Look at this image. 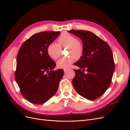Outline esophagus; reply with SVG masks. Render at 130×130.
<instances>
[{
	"label": "esophagus",
	"mask_w": 130,
	"mask_h": 130,
	"mask_svg": "<svg viewBox=\"0 0 130 130\" xmlns=\"http://www.w3.org/2000/svg\"><path fill=\"white\" fill-rule=\"evenodd\" d=\"M68 69H64V73H67L68 72Z\"/></svg>",
	"instance_id": "1"
}]
</instances>
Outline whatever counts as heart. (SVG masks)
<instances>
[{"label": "heart", "mask_w": 130, "mask_h": 130, "mask_svg": "<svg viewBox=\"0 0 130 130\" xmlns=\"http://www.w3.org/2000/svg\"><path fill=\"white\" fill-rule=\"evenodd\" d=\"M58 44L52 43L47 48V53L48 56L53 60H57L60 56L61 48L68 47V54L67 57L60 59L56 62V66L59 69H68L71 67L75 57L80 58L84 52L83 45L78 41V39L72 35L64 32L59 37L57 40Z\"/></svg>", "instance_id": "b5f03b06"}]
</instances>
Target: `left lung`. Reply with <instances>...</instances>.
Wrapping results in <instances>:
<instances>
[{
	"mask_svg": "<svg viewBox=\"0 0 130 130\" xmlns=\"http://www.w3.org/2000/svg\"><path fill=\"white\" fill-rule=\"evenodd\" d=\"M68 32L81 39L84 48L83 55L74 63L80 69L74 70L73 87L81 96L89 100H95L111 84L115 68L112 50L107 43L90 31L72 30ZM85 69L87 74L83 73Z\"/></svg>",
	"mask_w": 130,
	"mask_h": 130,
	"instance_id": "1",
	"label": "left lung"
}]
</instances>
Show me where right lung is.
Segmentation results:
<instances>
[{"mask_svg": "<svg viewBox=\"0 0 130 130\" xmlns=\"http://www.w3.org/2000/svg\"><path fill=\"white\" fill-rule=\"evenodd\" d=\"M60 31H44L34 35L21 46L17 56L15 78L25 99L43 104L54 96L64 74L62 69L53 70L56 63L47 53L48 45Z\"/></svg>", "mask_w": 130, "mask_h": 130, "instance_id": "1", "label": "right lung"}]
</instances>
